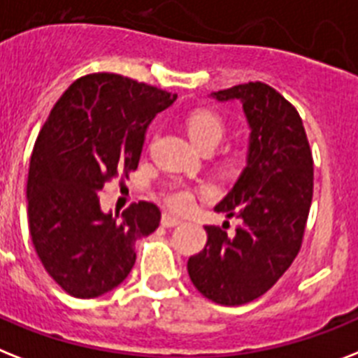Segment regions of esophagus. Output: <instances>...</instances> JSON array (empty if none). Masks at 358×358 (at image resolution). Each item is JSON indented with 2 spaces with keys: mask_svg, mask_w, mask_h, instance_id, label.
<instances>
[{
  "mask_svg": "<svg viewBox=\"0 0 358 358\" xmlns=\"http://www.w3.org/2000/svg\"><path fill=\"white\" fill-rule=\"evenodd\" d=\"M180 224H182V219H178V217H174V215L171 213L162 215V226H164V228H174V226Z\"/></svg>",
  "mask_w": 358,
  "mask_h": 358,
  "instance_id": "34e87169",
  "label": "esophagus"
}]
</instances>
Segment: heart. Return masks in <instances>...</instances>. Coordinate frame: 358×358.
<instances>
[{"mask_svg":"<svg viewBox=\"0 0 358 358\" xmlns=\"http://www.w3.org/2000/svg\"><path fill=\"white\" fill-rule=\"evenodd\" d=\"M187 132L193 143L200 149H215L222 141L226 134V124L219 113L211 110H196L187 117ZM165 200L174 209H185L193 204V189L184 184H176L165 191Z\"/></svg>","mask_w":358,"mask_h":358,"instance_id":"obj_1","label":"heart"}]
</instances>
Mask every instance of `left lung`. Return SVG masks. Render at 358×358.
<instances>
[{
  "instance_id": "left-lung-1",
  "label": "left lung",
  "mask_w": 358,
  "mask_h": 358,
  "mask_svg": "<svg viewBox=\"0 0 358 358\" xmlns=\"http://www.w3.org/2000/svg\"><path fill=\"white\" fill-rule=\"evenodd\" d=\"M217 101H241L250 124L248 159L234 189L215 211L237 217L206 226L204 250L191 255L193 285L220 305H245L287 272L301 248L313 200V154L298 110L263 83L220 90Z\"/></svg>"
}]
</instances>
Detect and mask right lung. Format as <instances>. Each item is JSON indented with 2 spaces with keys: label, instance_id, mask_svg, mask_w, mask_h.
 I'll return each mask as SVG.
<instances>
[{
  "label": "right lung",
  "instance_id": "add662e5",
  "mask_svg": "<svg viewBox=\"0 0 358 358\" xmlns=\"http://www.w3.org/2000/svg\"><path fill=\"white\" fill-rule=\"evenodd\" d=\"M176 101L165 90L115 73L77 78L38 134L27 178L29 234L48 274L73 298L123 283L134 243L159 226V208L138 202L104 213L99 191L138 169L145 132Z\"/></svg>",
  "mask_w": 358,
  "mask_h": 358
}]
</instances>
